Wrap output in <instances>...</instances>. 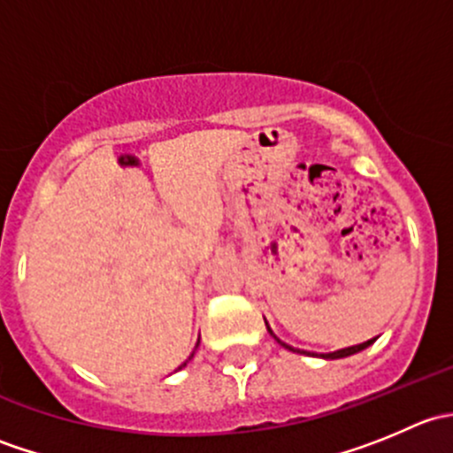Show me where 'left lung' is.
<instances>
[{"label": "left lung", "mask_w": 453, "mask_h": 453, "mask_svg": "<svg viewBox=\"0 0 453 453\" xmlns=\"http://www.w3.org/2000/svg\"><path fill=\"white\" fill-rule=\"evenodd\" d=\"M265 324H267V322H265ZM267 331H269V333H272V335H273V331H272V328H269V326H267ZM273 340H276V342H278V344H280V346H285V349H289V350H296V349H291V346H287V344H285V342H280V340H278V337H276V335H273ZM372 342H374V340H368V342H364V344H357V346H349V349H342V350H335V353H328V355H322V357H326V359H340V357H349V355H355V353H359V350L368 349V346H370V344H372ZM298 353H300V350H298Z\"/></svg>", "instance_id": "obj_1"}]
</instances>
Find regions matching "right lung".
<instances>
[{
	"instance_id": "obj_1",
	"label": "right lung",
	"mask_w": 453,
	"mask_h": 453,
	"mask_svg": "<svg viewBox=\"0 0 453 453\" xmlns=\"http://www.w3.org/2000/svg\"><path fill=\"white\" fill-rule=\"evenodd\" d=\"M190 357H193V355H190ZM190 357H188V359H190ZM181 366H186V364H181ZM181 366H180V368H181Z\"/></svg>"
}]
</instances>
